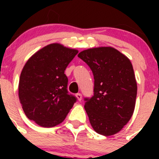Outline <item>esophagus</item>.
Returning a JSON list of instances; mask_svg holds the SVG:
<instances>
[{
	"label": "esophagus",
	"instance_id": "34e87169",
	"mask_svg": "<svg viewBox=\"0 0 159 159\" xmlns=\"http://www.w3.org/2000/svg\"><path fill=\"white\" fill-rule=\"evenodd\" d=\"M76 97L78 101H81V99H82V94H81V93H78V94H76Z\"/></svg>",
	"mask_w": 159,
	"mask_h": 159
}]
</instances>
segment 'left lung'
<instances>
[{
    "instance_id": "obj_1",
    "label": "left lung",
    "mask_w": 159,
    "mask_h": 159,
    "mask_svg": "<svg viewBox=\"0 0 159 159\" xmlns=\"http://www.w3.org/2000/svg\"><path fill=\"white\" fill-rule=\"evenodd\" d=\"M78 56L94 75V95L84 98L90 123L102 135L116 134L131 119L135 106L137 83L132 65L111 47L84 50Z\"/></svg>"
}]
</instances>
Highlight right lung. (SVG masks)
Instances as JSON below:
<instances>
[{
	"label": "right lung",
	"instance_id": "right-lung-1",
	"mask_svg": "<svg viewBox=\"0 0 159 159\" xmlns=\"http://www.w3.org/2000/svg\"><path fill=\"white\" fill-rule=\"evenodd\" d=\"M78 51L51 44L28 59L19 80L18 94L26 116L41 127L65 120L77 98L68 94L65 70Z\"/></svg>",
	"mask_w": 159,
	"mask_h": 159
}]
</instances>
